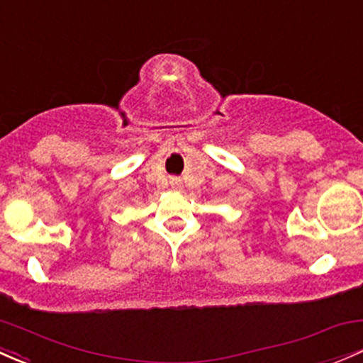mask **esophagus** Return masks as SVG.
Instances as JSON below:
<instances>
[{
    "mask_svg": "<svg viewBox=\"0 0 363 363\" xmlns=\"http://www.w3.org/2000/svg\"><path fill=\"white\" fill-rule=\"evenodd\" d=\"M181 184H182L181 179H179V177H170V186H172V188L177 189V188H181Z\"/></svg>",
    "mask_w": 363,
    "mask_h": 363,
    "instance_id": "34e87169",
    "label": "esophagus"
}]
</instances>
